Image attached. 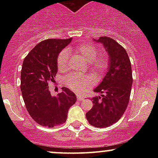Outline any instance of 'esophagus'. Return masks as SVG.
<instances>
[{"instance_id":"esophagus-1","label":"esophagus","mask_w":158,"mask_h":158,"mask_svg":"<svg viewBox=\"0 0 158 158\" xmlns=\"http://www.w3.org/2000/svg\"><path fill=\"white\" fill-rule=\"evenodd\" d=\"M76 98H77V100H79V101H82V100L84 99L83 97L81 96V95H76Z\"/></svg>"}]
</instances>
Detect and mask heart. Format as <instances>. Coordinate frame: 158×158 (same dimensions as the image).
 <instances>
[{"label":"heart","mask_w":158,"mask_h":158,"mask_svg":"<svg viewBox=\"0 0 158 158\" xmlns=\"http://www.w3.org/2000/svg\"><path fill=\"white\" fill-rule=\"evenodd\" d=\"M76 52L82 56V58L90 63V69L97 76L105 74L109 66V58L105 54L98 55V49L95 45L89 43H82L76 47ZM69 52L66 49L60 51L56 58L57 69L60 71L67 68L69 62ZM64 84L76 92H83L92 86L94 83V79L91 75L79 76L76 74L67 75L63 79Z\"/></svg>","instance_id":"b5f03b06"}]
</instances>
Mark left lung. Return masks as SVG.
Instances as JSON below:
<instances>
[{
	"instance_id": "left-lung-1",
	"label": "left lung",
	"mask_w": 158,
	"mask_h": 158,
	"mask_svg": "<svg viewBox=\"0 0 158 158\" xmlns=\"http://www.w3.org/2000/svg\"><path fill=\"white\" fill-rule=\"evenodd\" d=\"M109 55V70L102 82L94 89L101 96L92 98L93 106L85 114L89 123L95 128H106L117 122L127 109L131 90L132 70L126 50L114 40L100 36Z\"/></svg>"
}]
</instances>
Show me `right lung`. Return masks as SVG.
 <instances>
[{"mask_svg": "<svg viewBox=\"0 0 158 158\" xmlns=\"http://www.w3.org/2000/svg\"><path fill=\"white\" fill-rule=\"evenodd\" d=\"M69 39H48L36 44L25 57L20 75V89L27 110L32 118L44 127L53 128L65 123L69 109L76 96L69 89L52 96L49 84L57 73L56 58Z\"/></svg>", "mask_w": 158, "mask_h": 158, "instance_id": "right-lung-1", "label": "right lung"}]
</instances>
